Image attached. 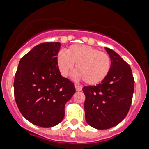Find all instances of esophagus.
<instances>
[{
	"mask_svg": "<svg viewBox=\"0 0 149 149\" xmlns=\"http://www.w3.org/2000/svg\"><path fill=\"white\" fill-rule=\"evenodd\" d=\"M75 88H76V90L77 91H80L82 90V87L80 85H78V84H76L75 85Z\"/></svg>",
	"mask_w": 149,
	"mask_h": 149,
	"instance_id": "esophagus-1",
	"label": "esophagus"
}]
</instances>
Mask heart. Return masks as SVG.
<instances>
[{
	"label": "heart",
	"mask_w": 149,
	"mask_h": 149,
	"mask_svg": "<svg viewBox=\"0 0 149 149\" xmlns=\"http://www.w3.org/2000/svg\"><path fill=\"white\" fill-rule=\"evenodd\" d=\"M57 63L62 76H67L76 64L78 70L73 73L76 79H83L89 85L102 82L109 73L111 58L107 53L88 46L73 45L65 52L61 51Z\"/></svg>",
	"instance_id": "1"
}]
</instances>
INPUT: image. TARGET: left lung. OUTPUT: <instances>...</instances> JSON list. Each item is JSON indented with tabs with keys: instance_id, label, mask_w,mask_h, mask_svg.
I'll use <instances>...</instances> for the list:
<instances>
[{
	"instance_id": "8db88e82",
	"label": "left lung",
	"mask_w": 149,
	"mask_h": 149,
	"mask_svg": "<svg viewBox=\"0 0 149 149\" xmlns=\"http://www.w3.org/2000/svg\"><path fill=\"white\" fill-rule=\"evenodd\" d=\"M111 58L109 73L100 83L85 86V120L98 130L118 125L127 115L134 90L131 68L118 54L105 48Z\"/></svg>"
}]
</instances>
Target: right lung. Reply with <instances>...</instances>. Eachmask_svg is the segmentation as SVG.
I'll list each match as a JSON object with an SVG mask.
<instances>
[{
	"label": "right lung",
	"mask_w": 149,
	"mask_h": 149,
	"mask_svg": "<svg viewBox=\"0 0 149 149\" xmlns=\"http://www.w3.org/2000/svg\"><path fill=\"white\" fill-rule=\"evenodd\" d=\"M60 42L34 46L19 61L14 79V95L19 111L41 127L57 125L64 107L76 92L74 84L61 75L57 63Z\"/></svg>",
	"instance_id": "1"
}]
</instances>
